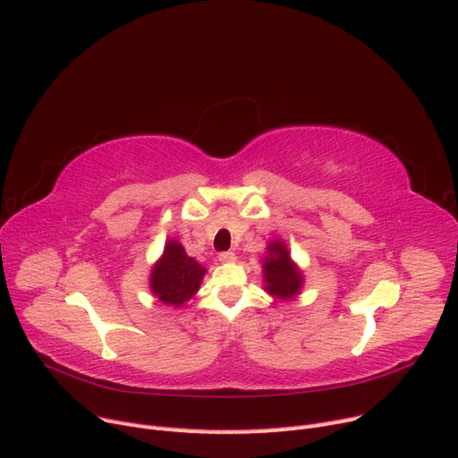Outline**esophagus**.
<instances>
[{"mask_svg":"<svg viewBox=\"0 0 458 458\" xmlns=\"http://www.w3.org/2000/svg\"><path fill=\"white\" fill-rule=\"evenodd\" d=\"M235 260V254L232 250H225L218 254V262H233Z\"/></svg>","mask_w":458,"mask_h":458,"instance_id":"1","label":"esophagus"}]
</instances>
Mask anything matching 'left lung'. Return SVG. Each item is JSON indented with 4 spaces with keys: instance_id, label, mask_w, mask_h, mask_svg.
Returning <instances> with one entry per match:
<instances>
[{
    "instance_id": "left-lung-1",
    "label": "left lung",
    "mask_w": 458,
    "mask_h": 458,
    "mask_svg": "<svg viewBox=\"0 0 458 458\" xmlns=\"http://www.w3.org/2000/svg\"><path fill=\"white\" fill-rule=\"evenodd\" d=\"M266 273V290L276 297H292L301 288V275L292 264L286 247L276 242L269 245V256L264 262Z\"/></svg>"
}]
</instances>
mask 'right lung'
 I'll return each instance as SVG.
<instances>
[{
  "label": "right lung",
  "mask_w": 458,
  "mask_h": 458,
  "mask_svg": "<svg viewBox=\"0 0 458 458\" xmlns=\"http://www.w3.org/2000/svg\"><path fill=\"white\" fill-rule=\"evenodd\" d=\"M206 269L187 256L177 242H170L151 273V290L166 305L180 307L198 292Z\"/></svg>",
  "instance_id": "1"
}]
</instances>
